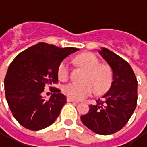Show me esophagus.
<instances>
[{"label":"esophagus","mask_w":147,"mask_h":147,"mask_svg":"<svg viewBox=\"0 0 147 147\" xmlns=\"http://www.w3.org/2000/svg\"><path fill=\"white\" fill-rule=\"evenodd\" d=\"M67 102H78V101H76V100H74V99H71L70 98H67Z\"/></svg>","instance_id":"esophagus-1"}]
</instances>
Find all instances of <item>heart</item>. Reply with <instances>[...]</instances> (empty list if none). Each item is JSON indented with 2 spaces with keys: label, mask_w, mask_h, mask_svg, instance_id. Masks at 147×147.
I'll return each mask as SVG.
<instances>
[{
  "label": "heart",
  "mask_w": 147,
  "mask_h": 147,
  "mask_svg": "<svg viewBox=\"0 0 147 147\" xmlns=\"http://www.w3.org/2000/svg\"><path fill=\"white\" fill-rule=\"evenodd\" d=\"M77 64L85 69L82 83H70L63 86L65 95L74 100H80L90 96L94 91L101 94L105 91L112 82V70L107 64H99V60L91 53L80 54L76 59ZM58 77L66 81L69 77V65L67 61H62L58 67Z\"/></svg>",
  "instance_id": "1"
}]
</instances>
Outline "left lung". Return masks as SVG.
Instances as JSON below:
<instances>
[{"label":"left lung","mask_w":147,"mask_h":147,"mask_svg":"<svg viewBox=\"0 0 147 147\" xmlns=\"http://www.w3.org/2000/svg\"><path fill=\"white\" fill-rule=\"evenodd\" d=\"M113 70L109 90L89 105V112L81 116L83 123L99 135H111L126 125L137 105L138 82L130 64L106 48L99 50Z\"/></svg>","instance_id":"1"}]
</instances>
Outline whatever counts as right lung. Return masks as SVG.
<instances>
[{
  "label": "right lung",
  "instance_id": "obj_1",
  "mask_svg": "<svg viewBox=\"0 0 147 147\" xmlns=\"http://www.w3.org/2000/svg\"><path fill=\"white\" fill-rule=\"evenodd\" d=\"M79 50L39 42L16 56L5 78V97L11 113L31 131L47 127L57 120L66 103L61 90L50 86L49 100L42 97L45 86L58 81V67L64 58Z\"/></svg>",
  "mask_w": 147,
  "mask_h": 147
}]
</instances>
